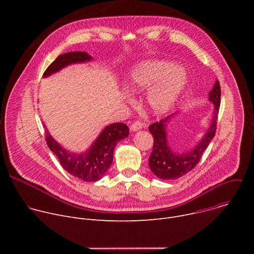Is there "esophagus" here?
<instances>
[{
  "mask_svg": "<svg viewBox=\"0 0 254 254\" xmlns=\"http://www.w3.org/2000/svg\"><path fill=\"white\" fill-rule=\"evenodd\" d=\"M143 127V124H141L140 122H134L131 126H130V130L131 131H137L139 129H141Z\"/></svg>",
  "mask_w": 254,
  "mask_h": 254,
  "instance_id": "34e87169",
  "label": "esophagus"
}]
</instances>
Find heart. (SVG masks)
I'll use <instances>...</instances> for the list:
<instances>
[{"label":"heart","mask_w":254,"mask_h":254,"mask_svg":"<svg viewBox=\"0 0 254 254\" xmlns=\"http://www.w3.org/2000/svg\"><path fill=\"white\" fill-rule=\"evenodd\" d=\"M185 71L172 63L160 60H148L137 64L129 75L127 88L136 94L149 89L146 104L154 115L169 112L185 88Z\"/></svg>","instance_id":"heart-1"}]
</instances>
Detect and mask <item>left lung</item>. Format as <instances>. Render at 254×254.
Instances as JSON below:
<instances>
[{
	"label": "left lung",
	"mask_w": 254,
	"mask_h": 254,
	"mask_svg": "<svg viewBox=\"0 0 254 254\" xmlns=\"http://www.w3.org/2000/svg\"><path fill=\"white\" fill-rule=\"evenodd\" d=\"M220 84L218 80H216L212 90L209 92V100L214 104V113L211 125L202 139L190 152L177 154L173 152L169 146L166 127L167 123H169V120L174 115L152 124L149 127V130L154 136V147L149 159V166L151 171L158 178L163 180H176L183 177L196 167L204 151L207 149L210 141L215 135L217 117H218L220 107Z\"/></svg>",
	"instance_id": "1"
}]
</instances>
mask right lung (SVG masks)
<instances>
[{
  "instance_id": "right-lung-1",
  "label": "right lung",
  "mask_w": 254,
  "mask_h": 254,
  "mask_svg": "<svg viewBox=\"0 0 254 254\" xmlns=\"http://www.w3.org/2000/svg\"><path fill=\"white\" fill-rule=\"evenodd\" d=\"M92 60L86 52L75 51L59 55L45 70L43 76L47 77L62 68L74 63H81ZM128 135V127L123 123H116L107 126L93 141L91 147L85 153H71L50 135L46 129L45 139L49 149L56 155L62 168L70 175L85 182H96L110 169L116 144Z\"/></svg>"
}]
</instances>
